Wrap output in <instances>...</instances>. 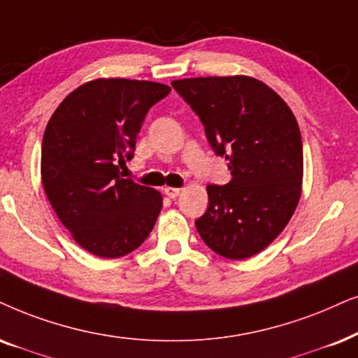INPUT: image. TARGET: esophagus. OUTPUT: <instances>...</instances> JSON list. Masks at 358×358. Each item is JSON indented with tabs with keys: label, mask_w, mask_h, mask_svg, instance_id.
Wrapping results in <instances>:
<instances>
[{
	"label": "esophagus",
	"mask_w": 358,
	"mask_h": 358,
	"mask_svg": "<svg viewBox=\"0 0 358 358\" xmlns=\"http://www.w3.org/2000/svg\"><path fill=\"white\" fill-rule=\"evenodd\" d=\"M180 192H182V189H179V187H164V194H166V196H168L169 199L179 197Z\"/></svg>",
	"instance_id": "esophagus-1"
}]
</instances>
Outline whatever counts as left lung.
<instances>
[{"label":"left lung","instance_id":"8db88e82","mask_svg":"<svg viewBox=\"0 0 358 358\" xmlns=\"http://www.w3.org/2000/svg\"><path fill=\"white\" fill-rule=\"evenodd\" d=\"M171 85L201 118L231 180L207 185L199 235L220 257L245 259L268 247L296 210L303 182V141L285 100L257 78L197 77Z\"/></svg>","mask_w":358,"mask_h":358}]
</instances>
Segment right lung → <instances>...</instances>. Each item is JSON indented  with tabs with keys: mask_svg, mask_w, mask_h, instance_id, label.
I'll return each instance as SVG.
<instances>
[{
	"mask_svg": "<svg viewBox=\"0 0 358 358\" xmlns=\"http://www.w3.org/2000/svg\"><path fill=\"white\" fill-rule=\"evenodd\" d=\"M169 92L156 82L99 78L76 88L49 120L41 151L45 196L92 255L124 257L156 224L161 194L123 179L117 164L131 159L148 111Z\"/></svg>",
	"mask_w": 358,
	"mask_h": 358,
	"instance_id": "add662e5",
	"label": "right lung"
}]
</instances>
